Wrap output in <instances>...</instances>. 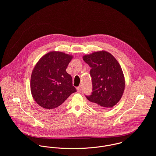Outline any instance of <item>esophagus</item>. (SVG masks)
I'll return each mask as SVG.
<instances>
[{
  "mask_svg": "<svg viewBox=\"0 0 156 156\" xmlns=\"http://www.w3.org/2000/svg\"><path fill=\"white\" fill-rule=\"evenodd\" d=\"M77 91H78L79 92H80L81 91V90H82V87H81V86L78 87L77 88Z\"/></svg>",
  "mask_w": 156,
  "mask_h": 156,
  "instance_id": "esophagus-1",
  "label": "esophagus"
}]
</instances>
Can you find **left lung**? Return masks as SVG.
<instances>
[{
    "instance_id": "1",
    "label": "left lung",
    "mask_w": 156,
    "mask_h": 156,
    "mask_svg": "<svg viewBox=\"0 0 156 156\" xmlns=\"http://www.w3.org/2000/svg\"><path fill=\"white\" fill-rule=\"evenodd\" d=\"M83 59L91 68L92 89L86 98L96 109L111 108L119 101L124 90L121 66L111 53L105 51L85 55Z\"/></svg>"
}]
</instances>
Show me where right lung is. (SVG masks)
Wrapping results in <instances>:
<instances>
[{
    "mask_svg": "<svg viewBox=\"0 0 156 156\" xmlns=\"http://www.w3.org/2000/svg\"><path fill=\"white\" fill-rule=\"evenodd\" d=\"M73 56L51 51L43 56L34 67L30 79V90L35 101L48 112H56L77 90L66 69Z\"/></svg>",
    "mask_w": 156,
    "mask_h": 156,
    "instance_id": "right-lung-1",
    "label": "right lung"
}]
</instances>
